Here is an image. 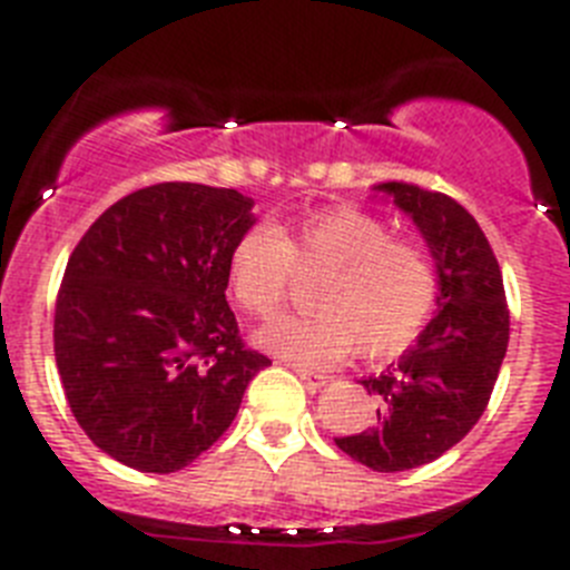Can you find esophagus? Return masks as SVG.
Here are the masks:
<instances>
[{
	"label": "esophagus",
	"mask_w": 570,
	"mask_h": 570,
	"mask_svg": "<svg viewBox=\"0 0 570 570\" xmlns=\"http://www.w3.org/2000/svg\"><path fill=\"white\" fill-rule=\"evenodd\" d=\"M292 368H295V374L301 377V381L306 383V386H323V383L330 381L326 374L315 372V368H306V366H297V363H292Z\"/></svg>",
	"instance_id": "esophagus-1"
}]
</instances>
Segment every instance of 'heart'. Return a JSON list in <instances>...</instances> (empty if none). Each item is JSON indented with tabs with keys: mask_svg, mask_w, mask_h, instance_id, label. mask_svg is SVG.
Here are the masks:
<instances>
[{
	"mask_svg": "<svg viewBox=\"0 0 570 570\" xmlns=\"http://www.w3.org/2000/svg\"><path fill=\"white\" fill-rule=\"evenodd\" d=\"M295 273H321L309 289L315 312L275 317L258 330V343L301 363H337L357 346L368 357L397 355L440 295L432 249L357 207L317 209L289 233L255 224L229 249V292L255 317L284 304Z\"/></svg>",
	"mask_w": 570,
	"mask_h": 570,
	"instance_id": "heart-1",
	"label": "heart"
}]
</instances>
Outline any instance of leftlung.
I'll return each instance as SVG.
<instances>
[{"label": "left lung", "mask_w": 570, "mask_h": 570, "mask_svg": "<svg viewBox=\"0 0 570 570\" xmlns=\"http://www.w3.org/2000/svg\"><path fill=\"white\" fill-rule=\"evenodd\" d=\"M377 189L412 215L438 261V315L397 363L363 377L381 400L377 420L335 445L374 471H406L438 460L483 417L509 348V304L500 264L469 209L414 184Z\"/></svg>", "instance_id": "left-lung-1"}]
</instances>
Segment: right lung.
<instances>
[{
    "label": "right lung",
    "instance_id": "obj_1",
    "mask_svg": "<svg viewBox=\"0 0 570 570\" xmlns=\"http://www.w3.org/2000/svg\"><path fill=\"white\" fill-rule=\"evenodd\" d=\"M238 189L164 181L90 224L68 261L53 352L76 423L112 460L184 469L235 420L269 357L227 304L229 249L253 227Z\"/></svg>",
    "mask_w": 570,
    "mask_h": 570
}]
</instances>
